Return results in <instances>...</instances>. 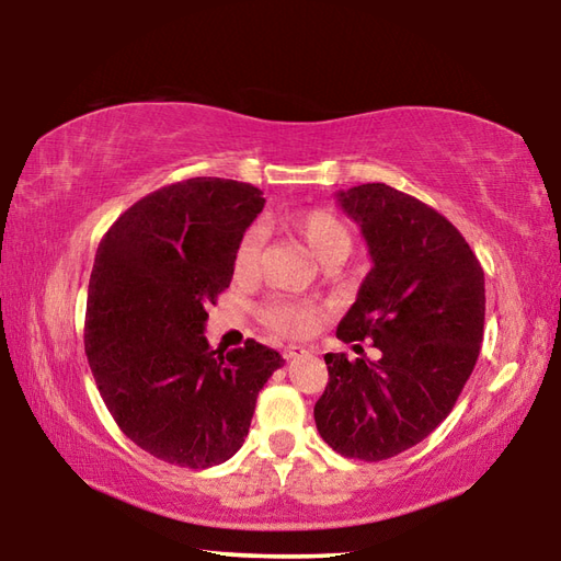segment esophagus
Instances as JSON below:
<instances>
[{
    "label": "esophagus",
    "mask_w": 561,
    "mask_h": 561,
    "mask_svg": "<svg viewBox=\"0 0 561 561\" xmlns=\"http://www.w3.org/2000/svg\"><path fill=\"white\" fill-rule=\"evenodd\" d=\"M309 348L307 346H297V344H287L282 348V356L284 358H299V356H307Z\"/></svg>",
    "instance_id": "34e87169"
}]
</instances>
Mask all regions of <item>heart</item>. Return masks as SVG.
Instances as JSON below:
<instances>
[{"label": "heart", "instance_id": "b5f03b06", "mask_svg": "<svg viewBox=\"0 0 561 561\" xmlns=\"http://www.w3.org/2000/svg\"><path fill=\"white\" fill-rule=\"evenodd\" d=\"M282 222L287 225L291 232H297L327 267H336V264L344 262L348 257L351 247H354V237H351L348 227L341 222L334 213L321 210V207L287 215ZM262 242L264 234L260 227H250V230L242 232L232 254V270L237 277H252V274L257 272ZM319 317L321 309L317 304L301 299L272 297L260 307L262 324L277 331L282 336L309 334V331L317 327Z\"/></svg>", "mask_w": 561, "mask_h": 561}]
</instances>
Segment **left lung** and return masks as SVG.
Returning <instances> with one entry per match:
<instances>
[{"instance_id": "obj_1", "label": "left lung", "mask_w": 561, "mask_h": 561, "mask_svg": "<svg viewBox=\"0 0 561 561\" xmlns=\"http://www.w3.org/2000/svg\"><path fill=\"white\" fill-rule=\"evenodd\" d=\"M336 197L374 260L336 336L371 339L381 358L327 354L314 421L336 453L378 462L428 438L453 411L480 356L485 274L458 227L413 195L366 183Z\"/></svg>"}]
</instances>
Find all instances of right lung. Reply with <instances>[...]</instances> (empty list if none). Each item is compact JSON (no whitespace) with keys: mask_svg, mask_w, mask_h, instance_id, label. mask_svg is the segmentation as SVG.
I'll use <instances>...</instances> for the list:
<instances>
[{"mask_svg":"<svg viewBox=\"0 0 561 561\" xmlns=\"http://www.w3.org/2000/svg\"><path fill=\"white\" fill-rule=\"evenodd\" d=\"M262 207L250 183L190 178L130 205L99 244L89 366L118 428L158 460L190 470L230 460L284 364L254 339L222 354L203 336L205 307L230 287L234 244Z\"/></svg>","mask_w":561,"mask_h":561,"instance_id":"right-lung-1","label":"right lung"}]
</instances>
